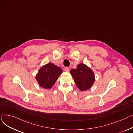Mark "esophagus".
I'll return each mask as SVG.
<instances>
[{
	"label": "esophagus",
	"instance_id": "1",
	"mask_svg": "<svg viewBox=\"0 0 133 133\" xmlns=\"http://www.w3.org/2000/svg\"><path fill=\"white\" fill-rule=\"evenodd\" d=\"M64 70H65V71H66V72H68L69 70H70V68H69V67H65V68H64Z\"/></svg>",
	"mask_w": 133,
	"mask_h": 133
}]
</instances>
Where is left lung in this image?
I'll return each instance as SVG.
<instances>
[{
  "instance_id": "1",
  "label": "left lung",
  "mask_w": 133,
  "mask_h": 133,
  "mask_svg": "<svg viewBox=\"0 0 133 133\" xmlns=\"http://www.w3.org/2000/svg\"><path fill=\"white\" fill-rule=\"evenodd\" d=\"M70 72L77 87L82 91L89 89L94 83V73L85 64L80 63Z\"/></svg>"
}]
</instances>
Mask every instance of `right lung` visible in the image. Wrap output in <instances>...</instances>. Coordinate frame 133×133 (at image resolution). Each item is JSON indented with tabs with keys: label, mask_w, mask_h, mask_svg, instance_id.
<instances>
[{
	"label": "right lung",
	"mask_w": 133,
	"mask_h": 133,
	"mask_svg": "<svg viewBox=\"0 0 133 133\" xmlns=\"http://www.w3.org/2000/svg\"><path fill=\"white\" fill-rule=\"evenodd\" d=\"M62 72L63 70L61 68L52 63H48L39 70L36 79L41 87L49 89L55 83Z\"/></svg>",
	"instance_id": "1"
}]
</instances>
